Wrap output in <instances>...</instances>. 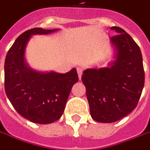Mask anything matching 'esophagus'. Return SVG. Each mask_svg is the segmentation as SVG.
Listing matches in <instances>:
<instances>
[{"instance_id": "1", "label": "esophagus", "mask_w": 150, "mask_h": 150, "mask_svg": "<svg viewBox=\"0 0 150 150\" xmlns=\"http://www.w3.org/2000/svg\"><path fill=\"white\" fill-rule=\"evenodd\" d=\"M77 71H78V74H79V78L80 79L81 77H82V74H83V67H78L77 68Z\"/></svg>"}]
</instances>
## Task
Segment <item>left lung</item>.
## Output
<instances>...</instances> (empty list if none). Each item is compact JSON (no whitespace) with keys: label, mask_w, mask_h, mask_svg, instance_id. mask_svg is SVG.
I'll return each mask as SVG.
<instances>
[{"label":"left lung","mask_w":150,"mask_h":150,"mask_svg":"<svg viewBox=\"0 0 150 150\" xmlns=\"http://www.w3.org/2000/svg\"><path fill=\"white\" fill-rule=\"evenodd\" d=\"M110 38L116 59L109 67L83 71L82 81L93 120L102 123L120 120L137 107L144 86V70L140 48L122 28Z\"/></svg>","instance_id":"obj_1"}]
</instances>
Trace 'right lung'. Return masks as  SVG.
Listing matches in <instances>:
<instances>
[{
	"mask_svg": "<svg viewBox=\"0 0 150 150\" xmlns=\"http://www.w3.org/2000/svg\"><path fill=\"white\" fill-rule=\"evenodd\" d=\"M55 30L33 28L22 33L8 50L5 59V91L17 112L31 122L50 124L64 112L71 87L79 80L77 70L67 73L38 72L27 67L24 55L32 35Z\"/></svg>",
	"mask_w": 150,
	"mask_h": 150,
	"instance_id": "right-lung-1",
	"label": "right lung"
}]
</instances>
